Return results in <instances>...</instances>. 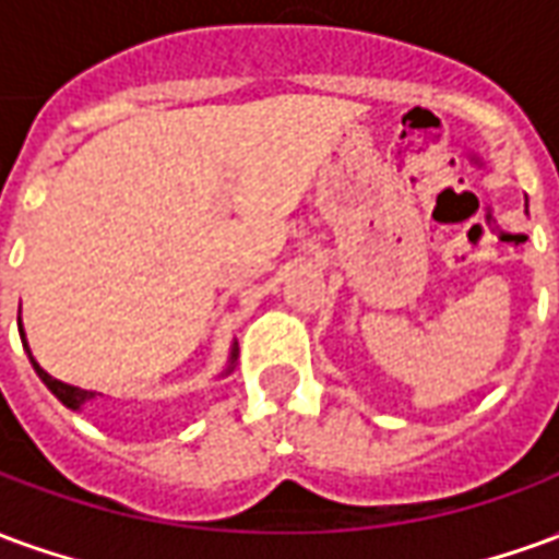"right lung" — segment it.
I'll list each match as a JSON object with an SVG mask.
<instances>
[{
	"instance_id": "1",
	"label": "right lung",
	"mask_w": 559,
	"mask_h": 559,
	"mask_svg": "<svg viewBox=\"0 0 559 559\" xmlns=\"http://www.w3.org/2000/svg\"><path fill=\"white\" fill-rule=\"evenodd\" d=\"M17 326H20V317H17ZM20 338H23V347H26V353H29V362H32V368H35V374L41 377V383H44V386L50 389V392H53L56 399H59V401H62V404H66L68 411H80V407H83V404H90V401L95 399V395H98V392H90V389L68 386V383H62V380H56V377L47 374V371H44L41 365L35 362V356H32L29 344H26V335H23V332H20ZM236 356H239V347H236V341H233L230 365H227V368H224V374H230V371H233V365H236Z\"/></svg>"
}]
</instances>
